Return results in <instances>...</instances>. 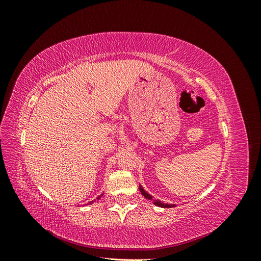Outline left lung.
Returning <instances> with one entry per match:
<instances>
[{
  "label": "left lung",
  "mask_w": 261,
  "mask_h": 261,
  "mask_svg": "<svg viewBox=\"0 0 261 261\" xmlns=\"http://www.w3.org/2000/svg\"><path fill=\"white\" fill-rule=\"evenodd\" d=\"M139 191H140V193H141V195H143L145 198H147V199H149V200H152L153 201V203L155 204V206H158V207H161V208H172V207H175V204H169V203H163L161 200H159V199H156V200H153L152 199V196L151 195H149L145 189L141 187V185H139Z\"/></svg>",
  "instance_id": "1"
}]
</instances>
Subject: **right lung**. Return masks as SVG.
Listing matches in <instances>:
<instances>
[{
    "label": "right lung",
    "mask_w": 261,
    "mask_h": 261,
    "mask_svg": "<svg viewBox=\"0 0 261 261\" xmlns=\"http://www.w3.org/2000/svg\"><path fill=\"white\" fill-rule=\"evenodd\" d=\"M91 202H93V201H91ZM91 202H89V203H91Z\"/></svg>",
    "instance_id": "add662e5"
}]
</instances>
